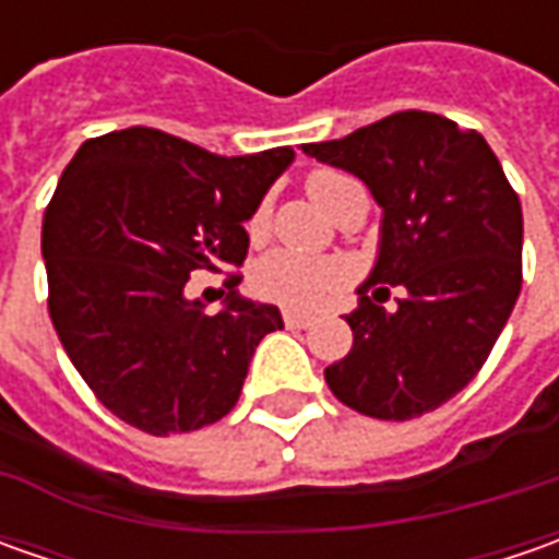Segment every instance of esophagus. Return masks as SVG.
Instances as JSON below:
<instances>
[{
	"label": "esophagus",
	"instance_id": "1",
	"mask_svg": "<svg viewBox=\"0 0 559 559\" xmlns=\"http://www.w3.org/2000/svg\"><path fill=\"white\" fill-rule=\"evenodd\" d=\"M283 320H286V326H292V330H305V326H311L313 323V313L283 311Z\"/></svg>",
	"mask_w": 559,
	"mask_h": 559
}]
</instances>
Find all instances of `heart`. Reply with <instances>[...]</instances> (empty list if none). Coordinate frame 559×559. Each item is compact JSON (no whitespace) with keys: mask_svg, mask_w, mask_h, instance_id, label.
Segmentation results:
<instances>
[{"mask_svg":"<svg viewBox=\"0 0 559 559\" xmlns=\"http://www.w3.org/2000/svg\"><path fill=\"white\" fill-rule=\"evenodd\" d=\"M360 186L338 174V170H317L308 180V192L311 199L326 214H335L338 204L345 202L352 192H357ZM267 204H261L251 221H248V233L251 236H261L267 229ZM342 280V270L335 267L333 261H323V258H311V254H298L289 248H276L264 254L254 270H251V286L261 298L276 301V305H286V308H313L320 301H326Z\"/></svg>","mask_w":559,"mask_h":559,"instance_id":"heart-1","label":"heart"}]
</instances>
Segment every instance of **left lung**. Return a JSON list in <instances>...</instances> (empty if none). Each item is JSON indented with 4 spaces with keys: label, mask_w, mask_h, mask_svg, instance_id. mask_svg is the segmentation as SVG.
I'll return each mask as SVG.
<instances>
[{
    "label": "left lung",
    "mask_w": 559,
    "mask_h": 559,
    "mask_svg": "<svg viewBox=\"0 0 559 559\" xmlns=\"http://www.w3.org/2000/svg\"><path fill=\"white\" fill-rule=\"evenodd\" d=\"M305 155L355 174L382 207L376 264L345 317L355 345L326 382L357 414L423 417L483 370L520 298V195L476 130L429 111H397ZM382 282L405 286L395 312L366 295Z\"/></svg>",
    "instance_id": "left-lung-1"
}]
</instances>
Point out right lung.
Here are the masks:
<instances>
[{"label": "right lung", "instance_id": "right-lung-1", "mask_svg": "<svg viewBox=\"0 0 559 559\" xmlns=\"http://www.w3.org/2000/svg\"><path fill=\"white\" fill-rule=\"evenodd\" d=\"M295 158L289 145L224 158L152 127L86 140L43 217L49 317L96 397L148 436L226 417L273 305L226 280L224 311L186 298L195 270L239 267L246 221Z\"/></svg>", "mask_w": 559, "mask_h": 559}]
</instances>
